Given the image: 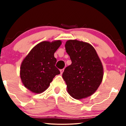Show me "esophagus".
Instances as JSON below:
<instances>
[{
  "instance_id": "esophagus-1",
  "label": "esophagus",
  "mask_w": 126,
  "mask_h": 126,
  "mask_svg": "<svg viewBox=\"0 0 126 126\" xmlns=\"http://www.w3.org/2000/svg\"><path fill=\"white\" fill-rule=\"evenodd\" d=\"M63 72H64V69H61V70H60V73H61V74H62V73H63Z\"/></svg>"
}]
</instances>
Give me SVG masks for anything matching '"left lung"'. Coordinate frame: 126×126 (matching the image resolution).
Wrapping results in <instances>:
<instances>
[{
    "instance_id": "left-lung-1",
    "label": "left lung",
    "mask_w": 126,
    "mask_h": 126,
    "mask_svg": "<svg viewBox=\"0 0 126 126\" xmlns=\"http://www.w3.org/2000/svg\"><path fill=\"white\" fill-rule=\"evenodd\" d=\"M65 48L72 60L62 75L67 92L76 99L90 96L98 89L104 76L96 50L89 43L76 40H67Z\"/></svg>"
}]
</instances>
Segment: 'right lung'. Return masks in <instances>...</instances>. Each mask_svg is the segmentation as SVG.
Segmentation results:
<instances>
[{"label": "right lung", "instance_id": "obj_1", "mask_svg": "<svg viewBox=\"0 0 126 126\" xmlns=\"http://www.w3.org/2000/svg\"><path fill=\"white\" fill-rule=\"evenodd\" d=\"M61 40L42 41L34 46L22 62L20 77L24 86L34 94L45 91L53 78L60 73L55 66L54 54L61 46Z\"/></svg>", "mask_w": 126, "mask_h": 126}]
</instances>
